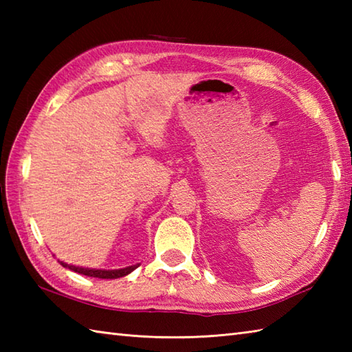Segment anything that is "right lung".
<instances>
[{
    "mask_svg": "<svg viewBox=\"0 0 352 352\" xmlns=\"http://www.w3.org/2000/svg\"><path fill=\"white\" fill-rule=\"evenodd\" d=\"M62 265L65 267L71 269L74 272H78V274H83L87 276H95V278H119V276H124V275H129L130 272H133L134 269H136L139 265H133L129 267H124V269H115V271H102V269H89V267H78V266H72V265H66L62 261Z\"/></svg>",
    "mask_w": 352,
    "mask_h": 352,
    "instance_id": "add662e5",
    "label": "right lung"
}]
</instances>
